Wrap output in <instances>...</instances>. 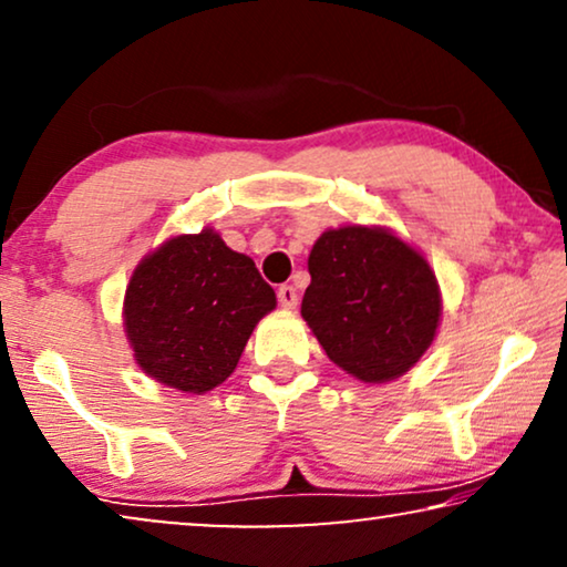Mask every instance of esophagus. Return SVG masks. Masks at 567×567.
I'll use <instances>...</instances> for the list:
<instances>
[{
  "label": "esophagus",
  "instance_id": "esophagus-1",
  "mask_svg": "<svg viewBox=\"0 0 567 567\" xmlns=\"http://www.w3.org/2000/svg\"><path fill=\"white\" fill-rule=\"evenodd\" d=\"M278 301H281L284 309H293L299 301L297 289H293V286H281V289H278Z\"/></svg>",
  "mask_w": 567,
  "mask_h": 567
}]
</instances>
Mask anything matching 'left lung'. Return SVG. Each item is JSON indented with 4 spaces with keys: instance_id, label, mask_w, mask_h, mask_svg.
<instances>
[{
    "instance_id": "left-lung-1",
    "label": "left lung",
    "mask_w": 567,
    "mask_h": 567,
    "mask_svg": "<svg viewBox=\"0 0 567 567\" xmlns=\"http://www.w3.org/2000/svg\"><path fill=\"white\" fill-rule=\"evenodd\" d=\"M301 317L332 363L367 384L408 374L441 324V289L421 250L386 227L324 229L307 260Z\"/></svg>"
}]
</instances>
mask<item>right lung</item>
I'll list each match as a JSON object with an SVG mask.
<instances>
[{"mask_svg":"<svg viewBox=\"0 0 567 567\" xmlns=\"http://www.w3.org/2000/svg\"><path fill=\"white\" fill-rule=\"evenodd\" d=\"M274 309L276 291L252 258L206 227L138 260L123 297V332L146 377L204 394L237 369L255 324Z\"/></svg>","mask_w":567,"mask_h":567,"instance_id":"obj_1","label":"right lung"}]
</instances>
